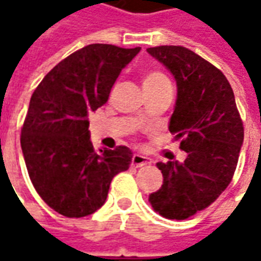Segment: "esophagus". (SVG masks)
Returning a JSON list of instances; mask_svg holds the SVG:
<instances>
[{"instance_id":"obj_1","label":"esophagus","mask_w":261,"mask_h":261,"mask_svg":"<svg viewBox=\"0 0 261 261\" xmlns=\"http://www.w3.org/2000/svg\"><path fill=\"white\" fill-rule=\"evenodd\" d=\"M148 164H149V159L142 156V155H138V153L133 155V158H131V165L136 168H141V166H145Z\"/></svg>"}]
</instances>
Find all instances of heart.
Instances as JSON below:
<instances>
[{
    "label": "heart",
    "mask_w": 261,
    "mask_h": 261,
    "mask_svg": "<svg viewBox=\"0 0 261 261\" xmlns=\"http://www.w3.org/2000/svg\"><path fill=\"white\" fill-rule=\"evenodd\" d=\"M166 84H170V81L161 71H148L147 74L142 76V86H144V89H145L147 93L156 91L158 88L166 85ZM145 119H147V114L145 113H140L138 117H137L138 121H144Z\"/></svg>",
    "instance_id": "b5f03b06"
}]
</instances>
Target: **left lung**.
Returning <instances> with one entry per match:
<instances>
[{"mask_svg": "<svg viewBox=\"0 0 261 261\" xmlns=\"http://www.w3.org/2000/svg\"><path fill=\"white\" fill-rule=\"evenodd\" d=\"M147 51L173 74L177 99L169 131L187 153L183 162H158L164 185L149 194L153 211L186 219L211 205L233 177L243 123L229 82L215 65L181 46Z\"/></svg>", "mask_w": 261, "mask_h": 261, "instance_id": "left-lung-1", "label": "left lung"}]
</instances>
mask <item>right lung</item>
<instances>
[{
  "instance_id": "obj_1",
  "label": "right lung",
  "mask_w": 261,
  "mask_h": 261,
  "mask_svg": "<svg viewBox=\"0 0 261 261\" xmlns=\"http://www.w3.org/2000/svg\"><path fill=\"white\" fill-rule=\"evenodd\" d=\"M141 47L89 44L60 61L39 84L20 131L32 185L48 207L68 218L102 207L114 176L130 168L124 145L93 151L88 114L108 102L121 69Z\"/></svg>"
}]
</instances>
